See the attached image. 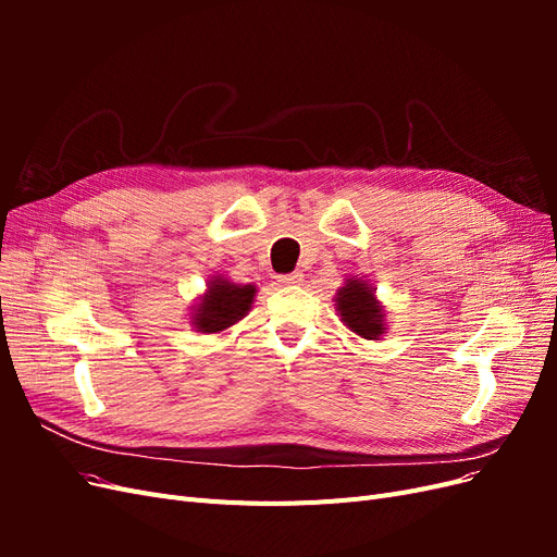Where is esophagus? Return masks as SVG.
Instances as JSON below:
<instances>
[{
    "label": "esophagus",
    "mask_w": 557,
    "mask_h": 557,
    "mask_svg": "<svg viewBox=\"0 0 557 557\" xmlns=\"http://www.w3.org/2000/svg\"><path fill=\"white\" fill-rule=\"evenodd\" d=\"M278 281H281L283 285H301V283H305V274H301V272L283 274V276H278Z\"/></svg>",
    "instance_id": "1"
}]
</instances>
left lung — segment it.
Segmentation results:
<instances>
[{"label":"left lung","instance_id":"left-lung-1","mask_svg":"<svg viewBox=\"0 0 557 557\" xmlns=\"http://www.w3.org/2000/svg\"><path fill=\"white\" fill-rule=\"evenodd\" d=\"M334 309L339 311L342 323L362 339H381L385 334V309L376 299V288L364 278H346L334 297Z\"/></svg>","mask_w":557,"mask_h":557}]
</instances>
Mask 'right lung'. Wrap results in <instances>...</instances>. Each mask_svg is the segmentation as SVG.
Instances as JSON below:
<instances>
[{
	"mask_svg": "<svg viewBox=\"0 0 557 557\" xmlns=\"http://www.w3.org/2000/svg\"><path fill=\"white\" fill-rule=\"evenodd\" d=\"M256 285L232 283L225 276H211L207 283V293L199 297L190 311V325L201 334H221L237 325L250 311L256 299Z\"/></svg>",
	"mask_w": 557,
	"mask_h": 557,
	"instance_id": "1",
	"label": "right lung"
}]
</instances>
